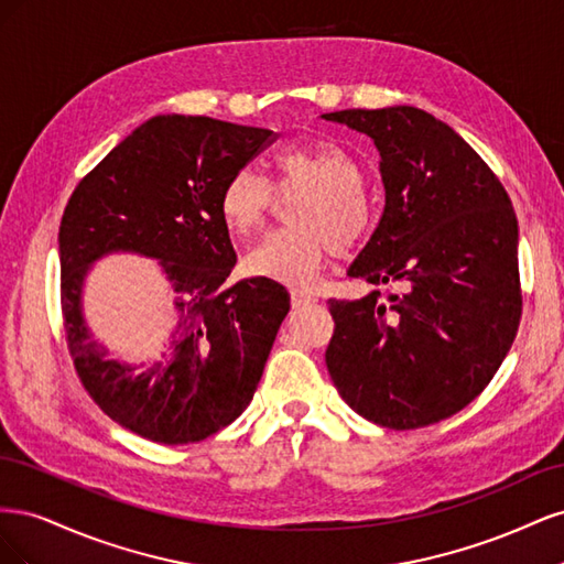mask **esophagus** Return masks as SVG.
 Here are the masks:
<instances>
[{"label": "esophagus", "instance_id": "obj_1", "mask_svg": "<svg viewBox=\"0 0 564 564\" xmlns=\"http://www.w3.org/2000/svg\"><path fill=\"white\" fill-rule=\"evenodd\" d=\"M311 301H315V296L308 294V292H292V305H294V308H303V305H308Z\"/></svg>", "mask_w": 564, "mask_h": 564}]
</instances>
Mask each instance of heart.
Returning <instances> with one entry per match:
<instances>
[{
    "label": "heart",
    "mask_w": 564,
    "mask_h": 564,
    "mask_svg": "<svg viewBox=\"0 0 564 564\" xmlns=\"http://www.w3.org/2000/svg\"><path fill=\"white\" fill-rule=\"evenodd\" d=\"M272 183L253 169H237L220 187L218 214L235 237L259 230L282 197H303L289 224L256 245L242 261L249 278L311 289L334 251L360 247L373 228V204L365 193V169L329 139L296 143L272 155Z\"/></svg>",
    "instance_id": "obj_1"
}]
</instances>
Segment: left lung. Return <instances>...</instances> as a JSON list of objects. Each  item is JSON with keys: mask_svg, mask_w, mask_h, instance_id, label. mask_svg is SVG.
Wrapping results in <instances>:
<instances>
[{"mask_svg": "<svg viewBox=\"0 0 564 564\" xmlns=\"http://www.w3.org/2000/svg\"><path fill=\"white\" fill-rule=\"evenodd\" d=\"M381 155L386 207L350 278L398 284L329 299V377L357 414L392 431L470 404L501 367L522 315L518 218L501 181L445 122L412 106L340 110Z\"/></svg>", "mask_w": 564, "mask_h": 564, "instance_id": "1", "label": "left lung"}]
</instances>
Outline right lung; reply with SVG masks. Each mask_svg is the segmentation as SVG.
<instances>
[{"mask_svg": "<svg viewBox=\"0 0 564 564\" xmlns=\"http://www.w3.org/2000/svg\"><path fill=\"white\" fill-rule=\"evenodd\" d=\"M270 143V129L158 115L115 145L67 199L58 232L67 350L94 402L145 440H207L245 412L263 377L289 292L259 278L226 282L237 256L218 195ZM115 250L158 258L173 284L177 324L164 364L110 361L86 327L83 280Z\"/></svg>", "mask_w": 564, "mask_h": 564, "instance_id": "1", "label": "right lung"}]
</instances>
